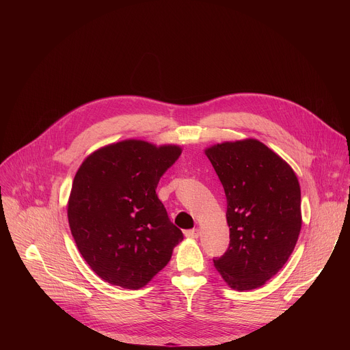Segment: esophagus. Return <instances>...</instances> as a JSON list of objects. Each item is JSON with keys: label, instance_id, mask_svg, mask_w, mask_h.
Here are the masks:
<instances>
[{"label": "esophagus", "instance_id": "esophagus-1", "mask_svg": "<svg viewBox=\"0 0 350 350\" xmlns=\"http://www.w3.org/2000/svg\"><path fill=\"white\" fill-rule=\"evenodd\" d=\"M184 235L187 237V238H191V239H195V238H198L199 237V230L198 228H192V230H187L185 232H184Z\"/></svg>", "mask_w": 350, "mask_h": 350}]
</instances>
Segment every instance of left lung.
<instances>
[{"label":"left lung","instance_id":"8db88e82","mask_svg":"<svg viewBox=\"0 0 350 350\" xmlns=\"http://www.w3.org/2000/svg\"><path fill=\"white\" fill-rule=\"evenodd\" d=\"M227 198L230 245L215 258L230 288L251 291L275 275L302 227L301 187L292 167L263 142L247 138L205 149Z\"/></svg>","mask_w":350,"mask_h":350}]
</instances>
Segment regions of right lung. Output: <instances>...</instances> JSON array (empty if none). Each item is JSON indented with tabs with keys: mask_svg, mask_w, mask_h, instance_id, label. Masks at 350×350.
I'll return each mask as SVG.
<instances>
[{
	"mask_svg": "<svg viewBox=\"0 0 350 350\" xmlns=\"http://www.w3.org/2000/svg\"><path fill=\"white\" fill-rule=\"evenodd\" d=\"M180 155L177 145L124 139L99 148L79 167L68 202L69 226L81 256L104 281L142 288L183 241L155 191Z\"/></svg>",
	"mask_w": 350,
	"mask_h": 350,
	"instance_id": "add662e5",
	"label": "right lung"
}]
</instances>
